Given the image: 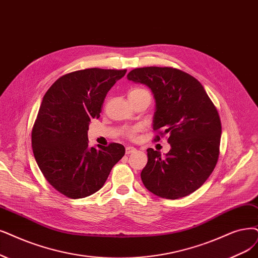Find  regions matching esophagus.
I'll return each instance as SVG.
<instances>
[{"label":"esophagus","mask_w":258,"mask_h":258,"mask_svg":"<svg viewBox=\"0 0 258 258\" xmlns=\"http://www.w3.org/2000/svg\"><path fill=\"white\" fill-rule=\"evenodd\" d=\"M134 152H136V149L134 147L128 146V147L125 148V153L126 154H132V153H134Z\"/></svg>","instance_id":"34e87169"}]
</instances>
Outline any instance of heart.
<instances>
[{"instance_id": "obj_1", "label": "heart", "mask_w": 258, "mask_h": 258, "mask_svg": "<svg viewBox=\"0 0 258 258\" xmlns=\"http://www.w3.org/2000/svg\"><path fill=\"white\" fill-rule=\"evenodd\" d=\"M140 93H149L147 90L142 89V88H133L130 90L128 92V97H131V95H136V94H140ZM136 135V130L133 128V130H130L127 132V136L128 137H134Z\"/></svg>"}]
</instances>
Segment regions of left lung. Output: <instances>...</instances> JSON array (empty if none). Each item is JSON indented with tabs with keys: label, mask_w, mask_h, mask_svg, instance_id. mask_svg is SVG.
<instances>
[{
	"label": "left lung",
	"mask_w": 258,
	"mask_h": 258,
	"mask_svg": "<svg viewBox=\"0 0 258 258\" xmlns=\"http://www.w3.org/2000/svg\"><path fill=\"white\" fill-rule=\"evenodd\" d=\"M127 80L144 84L154 94L155 141L168 134L166 156L148 149L141 171L146 188L157 197L176 200L195 192L214 171L220 148L221 121L202 84L171 67L132 70Z\"/></svg>",
	"instance_id": "1"
}]
</instances>
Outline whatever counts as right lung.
Wrapping results in <instances>:
<instances>
[{"mask_svg":"<svg viewBox=\"0 0 258 258\" xmlns=\"http://www.w3.org/2000/svg\"><path fill=\"white\" fill-rule=\"evenodd\" d=\"M126 70L91 68L62 75L44 94L32 131L37 165L57 191L82 199L100 190L124 156L120 144L89 147L88 126Z\"/></svg>","mask_w":258,"mask_h":258,"instance_id":"1","label":"right lung"}]
</instances>
